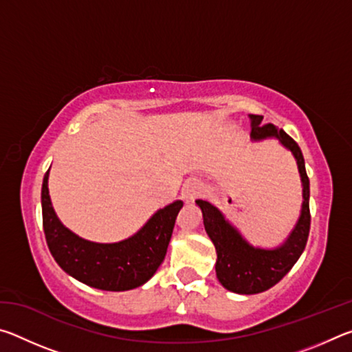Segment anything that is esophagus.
Here are the masks:
<instances>
[{"instance_id":"1","label":"esophagus","mask_w":352,"mask_h":352,"mask_svg":"<svg viewBox=\"0 0 352 352\" xmlns=\"http://www.w3.org/2000/svg\"><path fill=\"white\" fill-rule=\"evenodd\" d=\"M205 184L199 180H190L184 184L182 189V195L186 201H192L195 199L201 197L205 194Z\"/></svg>"}]
</instances>
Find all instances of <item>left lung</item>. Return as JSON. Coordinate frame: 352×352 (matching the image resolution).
<instances>
[{"mask_svg":"<svg viewBox=\"0 0 352 352\" xmlns=\"http://www.w3.org/2000/svg\"><path fill=\"white\" fill-rule=\"evenodd\" d=\"M261 115H250L252 119V138L261 141L278 138L279 142L294 153L302 183V205L300 219L287 239L273 250L250 245L228 220L210 201L195 200L204 214V225L208 236L217 252L216 275L226 290L241 295H253L269 290L287 275L295 262L300 259L307 243L311 230L309 211V177L301 148L284 130L273 124L262 122Z\"/></svg>","mask_w":352,"mask_h":352,"instance_id":"obj_1","label":"left lung"}]
</instances>
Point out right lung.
Here are the masks:
<instances>
[{
	"label": "right lung",
	"mask_w": 352,
	"mask_h": 352,
	"mask_svg": "<svg viewBox=\"0 0 352 352\" xmlns=\"http://www.w3.org/2000/svg\"><path fill=\"white\" fill-rule=\"evenodd\" d=\"M47 177L50 170L41 186L45 237L52 258L68 275L90 287L109 292L140 287L155 275L168 252L182 200L158 210L129 239L96 243L82 239L62 225L51 204Z\"/></svg>",
	"instance_id": "1"
}]
</instances>
